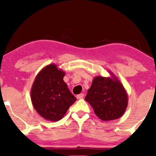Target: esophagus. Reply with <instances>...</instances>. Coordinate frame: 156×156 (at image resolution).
Segmentation results:
<instances>
[{
  "instance_id": "obj_1",
  "label": "esophagus",
  "mask_w": 156,
  "mask_h": 156,
  "mask_svg": "<svg viewBox=\"0 0 156 156\" xmlns=\"http://www.w3.org/2000/svg\"><path fill=\"white\" fill-rule=\"evenodd\" d=\"M84 94H78L77 96H76V98H77L78 99H82L83 97H84Z\"/></svg>"
}]
</instances>
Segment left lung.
Here are the masks:
<instances>
[{
    "label": "left lung",
    "mask_w": 156,
    "mask_h": 156,
    "mask_svg": "<svg viewBox=\"0 0 156 156\" xmlns=\"http://www.w3.org/2000/svg\"><path fill=\"white\" fill-rule=\"evenodd\" d=\"M112 77L97 76L88 89L85 100L102 121L117 119L124 114L128 106V94L119 79L110 72Z\"/></svg>",
    "instance_id": "8db88e82"
}]
</instances>
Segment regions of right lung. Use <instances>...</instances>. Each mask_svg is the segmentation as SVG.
Wrapping results in <instances>:
<instances>
[{"mask_svg":"<svg viewBox=\"0 0 156 156\" xmlns=\"http://www.w3.org/2000/svg\"><path fill=\"white\" fill-rule=\"evenodd\" d=\"M65 72L55 64L44 67L34 80L30 91L33 107L42 118L57 121L62 119L76 99L63 78Z\"/></svg>","mask_w":156,"mask_h":156,"instance_id":"right-lung-1","label":"right lung"}]
</instances>
